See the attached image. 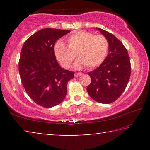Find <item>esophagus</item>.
Wrapping results in <instances>:
<instances>
[{"label": "esophagus", "instance_id": "34e87169", "mask_svg": "<svg viewBox=\"0 0 150 150\" xmlns=\"http://www.w3.org/2000/svg\"><path fill=\"white\" fill-rule=\"evenodd\" d=\"M81 75H82V73H75V77H79V76H81Z\"/></svg>", "mask_w": 150, "mask_h": 150}]
</instances>
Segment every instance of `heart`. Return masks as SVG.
<instances>
[{
  "instance_id": "b5f03b06",
  "label": "heart",
  "mask_w": 150,
  "mask_h": 150,
  "mask_svg": "<svg viewBox=\"0 0 150 150\" xmlns=\"http://www.w3.org/2000/svg\"><path fill=\"white\" fill-rule=\"evenodd\" d=\"M68 47L62 42H57L54 47L57 60L64 68H69L77 55L79 57L75 63V67L86 65L95 68L102 63L108 55L109 44L103 35H94L85 31H76L67 38Z\"/></svg>"
}]
</instances>
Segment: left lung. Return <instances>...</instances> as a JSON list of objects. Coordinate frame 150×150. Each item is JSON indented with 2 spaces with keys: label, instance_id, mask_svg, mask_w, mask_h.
I'll return each mask as SVG.
<instances>
[{
  "label": "left lung",
  "instance_id": "left-lung-1",
  "mask_svg": "<svg viewBox=\"0 0 150 150\" xmlns=\"http://www.w3.org/2000/svg\"><path fill=\"white\" fill-rule=\"evenodd\" d=\"M97 29L107 38L109 52L99 67L88 73L91 82L87 91L96 102L110 104L120 97L128 85L131 73L130 56L115 35L99 28Z\"/></svg>",
  "mask_w": 150,
  "mask_h": 150
}]
</instances>
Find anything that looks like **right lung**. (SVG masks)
<instances>
[{
	"mask_svg": "<svg viewBox=\"0 0 150 150\" xmlns=\"http://www.w3.org/2000/svg\"><path fill=\"white\" fill-rule=\"evenodd\" d=\"M69 30H40L22 46L18 63L22 85L33 101L45 108L58 105L67 94V85L74 73L59 66L54 54L58 39Z\"/></svg>",
	"mask_w": 150,
	"mask_h": 150,
	"instance_id": "1",
	"label": "right lung"
}]
</instances>
